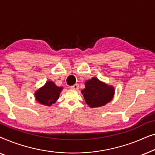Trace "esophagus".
Instances as JSON below:
<instances>
[{"label": "esophagus", "instance_id": "obj_1", "mask_svg": "<svg viewBox=\"0 0 155 155\" xmlns=\"http://www.w3.org/2000/svg\"><path fill=\"white\" fill-rule=\"evenodd\" d=\"M71 88L72 90H78V89H79V84H73V85H72L71 87Z\"/></svg>", "mask_w": 155, "mask_h": 155}]
</instances>
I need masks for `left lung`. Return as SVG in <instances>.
<instances>
[{"label": "left lung", "mask_w": 155, "mask_h": 155, "mask_svg": "<svg viewBox=\"0 0 155 155\" xmlns=\"http://www.w3.org/2000/svg\"><path fill=\"white\" fill-rule=\"evenodd\" d=\"M85 88L82 90L86 103L91 108L100 107L110 102L113 99L115 90L96 78L88 80L84 83Z\"/></svg>", "instance_id": "1"}]
</instances>
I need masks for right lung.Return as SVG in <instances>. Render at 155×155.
Segmentation results:
<instances>
[{
  "label": "right lung",
  "mask_w": 155,
  "mask_h": 155,
  "mask_svg": "<svg viewBox=\"0 0 155 155\" xmlns=\"http://www.w3.org/2000/svg\"><path fill=\"white\" fill-rule=\"evenodd\" d=\"M62 87L56 86L54 82L48 81L35 92V98L38 102L43 105L51 106L58 99Z\"/></svg>",
  "instance_id": "obj_1"
}]
</instances>
